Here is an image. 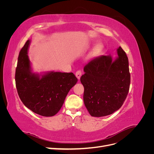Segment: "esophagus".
I'll return each instance as SVG.
<instances>
[{
  "label": "esophagus",
  "mask_w": 154,
  "mask_h": 154,
  "mask_svg": "<svg viewBox=\"0 0 154 154\" xmlns=\"http://www.w3.org/2000/svg\"><path fill=\"white\" fill-rule=\"evenodd\" d=\"M82 72L81 71H78L76 72L75 75H76V78L79 80V79H80V77L82 76Z\"/></svg>",
  "instance_id": "esophagus-1"
}]
</instances>
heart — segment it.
Segmentation results:
<instances>
[{
	"label": "heart",
	"instance_id": "b5f03b06",
	"mask_svg": "<svg viewBox=\"0 0 154 154\" xmlns=\"http://www.w3.org/2000/svg\"><path fill=\"white\" fill-rule=\"evenodd\" d=\"M98 49H99V45H97V46H96V47L94 48V49H93L92 53H93V54H95V53H96L97 51H98Z\"/></svg>",
	"mask_w": 154,
	"mask_h": 154
}]
</instances>
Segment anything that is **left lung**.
<instances>
[{
  "label": "left lung",
  "instance_id": "1",
  "mask_svg": "<svg viewBox=\"0 0 154 154\" xmlns=\"http://www.w3.org/2000/svg\"><path fill=\"white\" fill-rule=\"evenodd\" d=\"M118 57L101 56L88 62L80 78L84 87L83 101L93 117H103L121 108L127 96L130 83L128 60L121 47Z\"/></svg>",
  "mask_w": 154,
  "mask_h": 154
}]
</instances>
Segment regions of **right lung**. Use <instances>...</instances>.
<instances>
[{"label": "right lung", "instance_id": "1", "mask_svg": "<svg viewBox=\"0 0 154 154\" xmlns=\"http://www.w3.org/2000/svg\"><path fill=\"white\" fill-rule=\"evenodd\" d=\"M31 40L20 51L15 72L16 87L24 105L33 112L51 117L62 108L77 78L72 72H35L28 56Z\"/></svg>", "mask_w": 154, "mask_h": 154}]
</instances>
